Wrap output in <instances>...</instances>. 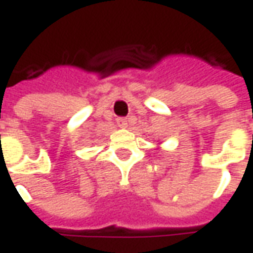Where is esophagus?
<instances>
[{
  "instance_id": "obj_1",
  "label": "esophagus",
  "mask_w": 253,
  "mask_h": 253,
  "mask_svg": "<svg viewBox=\"0 0 253 253\" xmlns=\"http://www.w3.org/2000/svg\"><path fill=\"white\" fill-rule=\"evenodd\" d=\"M116 123L119 127H127V119H125V118H118Z\"/></svg>"
}]
</instances>
